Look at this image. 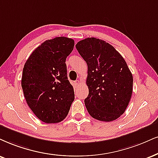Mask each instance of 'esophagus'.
<instances>
[{
  "label": "esophagus",
  "instance_id": "1",
  "mask_svg": "<svg viewBox=\"0 0 158 158\" xmlns=\"http://www.w3.org/2000/svg\"><path fill=\"white\" fill-rule=\"evenodd\" d=\"M75 83V86L77 87L80 84H81V81H80L79 80H77V81H75V83Z\"/></svg>",
  "mask_w": 158,
  "mask_h": 158
}]
</instances>
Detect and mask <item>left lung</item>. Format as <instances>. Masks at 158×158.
Instances as JSON below:
<instances>
[{"mask_svg": "<svg viewBox=\"0 0 158 158\" xmlns=\"http://www.w3.org/2000/svg\"><path fill=\"white\" fill-rule=\"evenodd\" d=\"M75 46L88 65L89 95L84 102L89 114L102 122L116 120L125 111L133 93V75L125 60L97 38H86Z\"/></svg>", "mask_w": 158, "mask_h": 158, "instance_id": "8db88e82", "label": "left lung"}]
</instances>
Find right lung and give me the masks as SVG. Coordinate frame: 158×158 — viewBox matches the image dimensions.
I'll return each mask as SVG.
<instances>
[{
	"instance_id": "add662e5",
	"label": "right lung",
	"mask_w": 158,
	"mask_h": 158,
	"mask_svg": "<svg viewBox=\"0 0 158 158\" xmlns=\"http://www.w3.org/2000/svg\"><path fill=\"white\" fill-rule=\"evenodd\" d=\"M74 45L73 40L64 36L46 40L34 50L23 67L21 85L25 100L45 123L64 120L75 100L65 63Z\"/></svg>"
}]
</instances>
